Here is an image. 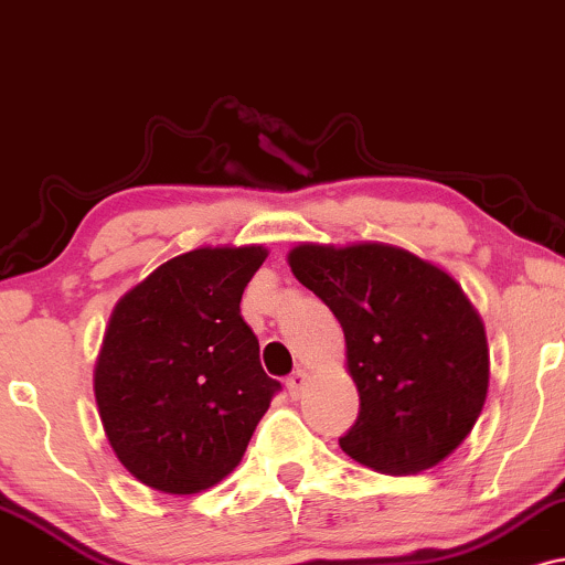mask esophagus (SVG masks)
Instances as JSON below:
<instances>
[{"instance_id": "34e87169", "label": "esophagus", "mask_w": 565, "mask_h": 565, "mask_svg": "<svg viewBox=\"0 0 565 565\" xmlns=\"http://www.w3.org/2000/svg\"><path fill=\"white\" fill-rule=\"evenodd\" d=\"M307 381H309V375L303 373V370H296V373L288 375V381H285V386H288V394L294 396V399H298V396H301V391L307 388Z\"/></svg>"}]
</instances>
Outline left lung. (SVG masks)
<instances>
[{"instance_id":"1","label":"left lung","mask_w":565,"mask_h":565,"mask_svg":"<svg viewBox=\"0 0 565 565\" xmlns=\"http://www.w3.org/2000/svg\"><path fill=\"white\" fill-rule=\"evenodd\" d=\"M288 264L347 338L360 417L343 452L388 476L447 460L489 391L487 330L460 282L388 243H298Z\"/></svg>"}]
</instances>
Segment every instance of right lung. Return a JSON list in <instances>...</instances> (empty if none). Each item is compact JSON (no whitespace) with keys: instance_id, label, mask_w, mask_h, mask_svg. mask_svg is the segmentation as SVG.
Masks as SVG:
<instances>
[{"instance_id":"1","label":"right lung","mask_w":565,"mask_h":565,"mask_svg":"<svg viewBox=\"0 0 565 565\" xmlns=\"http://www.w3.org/2000/svg\"><path fill=\"white\" fill-rule=\"evenodd\" d=\"M264 245H203L169 258L113 307L95 399L113 452L145 487L198 494L241 466L280 383L243 322Z\"/></svg>"}]
</instances>
